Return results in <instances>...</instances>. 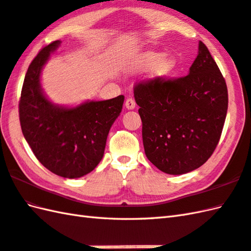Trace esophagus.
I'll return each mask as SVG.
<instances>
[{
  "label": "esophagus",
  "instance_id": "obj_1",
  "mask_svg": "<svg viewBox=\"0 0 251 251\" xmlns=\"http://www.w3.org/2000/svg\"><path fill=\"white\" fill-rule=\"evenodd\" d=\"M126 107L127 109H134V108H135V101H134V99L127 98L126 101Z\"/></svg>",
  "mask_w": 251,
  "mask_h": 251
}]
</instances>
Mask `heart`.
Wrapping results in <instances>:
<instances>
[{
  "mask_svg": "<svg viewBox=\"0 0 251 251\" xmlns=\"http://www.w3.org/2000/svg\"><path fill=\"white\" fill-rule=\"evenodd\" d=\"M177 62L172 55H165L158 51L144 52L137 61L138 69L149 70L152 68L151 75L154 78H163L171 75L176 69Z\"/></svg>",
  "mask_w": 251,
  "mask_h": 251,
  "instance_id": "heart-1",
  "label": "heart"
}]
</instances>
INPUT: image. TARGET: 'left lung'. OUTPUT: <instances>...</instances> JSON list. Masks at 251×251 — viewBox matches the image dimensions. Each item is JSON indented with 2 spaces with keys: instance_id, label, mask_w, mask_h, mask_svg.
<instances>
[{
  "instance_id": "1",
  "label": "left lung",
  "mask_w": 251,
  "mask_h": 251,
  "mask_svg": "<svg viewBox=\"0 0 251 251\" xmlns=\"http://www.w3.org/2000/svg\"><path fill=\"white\" fill-rule=\"evenodd\" d=\"M134 98L145 153L160 171L185 174L210 158L224 129L227 88L204 43L187 76L138 81Z\"/></svg>"
}]
</instances>
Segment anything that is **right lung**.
I'll return each mask as SVG.
<instances>
[{
  "mask_svg": "<svg viewBox=\"0 0 251 251\" xmlns=\"http://www.w3.org/2000/svg\"><path fill=\"white\" fill-rule=\"evenodd\" d=\"M60 41L42 48L26 71L19 100L22 133L36 159L53 174L78 178L102 160L111 125L125 97L86 102L74 108L57 106L42 91L40 76Z\"/></svg>",
  "mask_w": 251,
  "mask_h": 251,
  "instance_id": "add662e5",
  "label": "right lung"
}]
</instances>
